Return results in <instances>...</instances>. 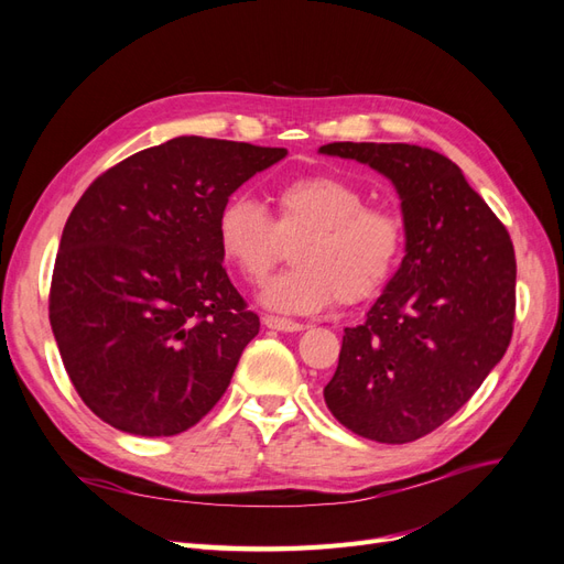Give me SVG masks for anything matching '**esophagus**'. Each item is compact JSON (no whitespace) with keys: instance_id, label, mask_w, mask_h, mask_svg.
Instances as JSON below:
<instances>
[{"instance_id":"obj_1","label":"esophagus","mask_w":564,"mask_h":564,"mask_svg":"<svg viewBox=\"0 0 564 564\" xmlns=\"http://www.w3.org/2000/svg\"><path fill=\"white\" fill-rule=\"evenodd\" d=\"M263 324H265L268 329H275V332H289V334L303 332V329H305V324H301V322L284 319V317H275V315H265V317H263Z\"/></svg>"}]
</instances>
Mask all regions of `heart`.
I'll use <instances>...</instances> for the list:
<instances>
[{"mask_svg":"<svg viewBox=\"0 0 564 564\" xmlns=\"http://www.w3.org/2000/svg\"><path fill=\"white\" fill-rule=\"evenodd\" d=\"M218 247L237 275L261 282L294 247V268L268 280L259 301L284 315L317 313L336 299L360 303L388 282L404 247L402 218L367 207L348 181L308 176L282 185L275 216L247 195L224 202L216 218Z\"/></svg>","mask_w":564,"mask_h":564,"instance_id":"heart-1","label":"heart"}]
</instances>
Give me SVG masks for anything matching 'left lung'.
<instances>
[{"label":"left lung","mask_w":564,"mask_h":564,"mask_svg":"<svg viewBox=\"0 0 564 564\" xmlns=\"http://www.w3.org/2000/svg\"><path fill=\"white\" fill-rule=\"evenodd\" d=\"M322 155L395 185L404 259L357 327H346L324 402L355 435L404 445L452 419L513 336L516 253L464 172L406 143H329Z\"/></svg>","instance_id":"1"}]
</instances>
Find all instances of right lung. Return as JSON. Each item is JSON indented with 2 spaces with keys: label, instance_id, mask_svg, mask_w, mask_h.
<instances>
[{
  "label": "right lung",
  "instance_id": "add662e5",
  "mask_svg": "<svg viewBox=\"0 0 564 564\" xmlns=\"http://www.w3.org/2000/svg\"><path fill=\"white\" fill-rule=\"evenodd\" d=\"M284 148L178 135L98 176L63 228L48 319L79 398L112 429L178 435L230 386L259 315L228 280L224 202Z\"/></svg>",
  "mask_w": 564,
  "mask_h": 564
}]
</instances>
